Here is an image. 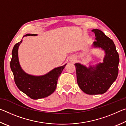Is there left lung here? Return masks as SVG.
Masks as SVG:
<instances>
[{"label":"left lung","instance_id":"1","mask_svg":"<svg viewBox=\"0 0 126 126\" xmlns=\"http://www.w3.org/2000/svg\"><path fill=\"white\" fill-rule=\"evenodd\" d=\"M94 33V48H99L105 52L103 63L87 68L76 63L77 79L81 90L88 94H101L106 92L116 80L118 74L119 55L113 41L99 29Z\"/></svg>","mask_w":126,"mask_h":126}]
</instances>
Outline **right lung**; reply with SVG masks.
Listing matches in <instances>:
<instances>
[{
	"label": "right lung",
	"instance_id": "add662e5",
	"mask_svg": "<svg viewBox=\"0 0 126 126\" xmlns=\"http://www.w3.org/2000/svg\"><path fill=\"white\" fill-rule=\"evenodd\" d=\"M36 36L35 34H27L24 36ZM22 40L15 44L12 50L10 68L18 88L31 98L38 99L45 98L54 92L57 88L58 78L65 64L55 68L45 75L34 76L25 73L21 68L18 59V48Z\"/></svg>",
	"mask_w": 126,
	"mask_h": 126
}]
</instances>
